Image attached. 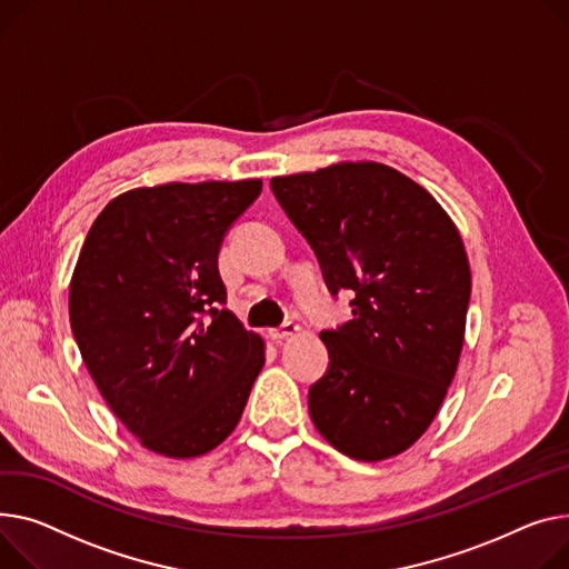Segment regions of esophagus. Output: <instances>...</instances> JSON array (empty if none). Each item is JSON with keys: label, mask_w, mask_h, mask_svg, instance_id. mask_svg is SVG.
<instances>
[{"label": "esophagus", "mask_w": 569, "mask_h": 569, "mask_svg": "<svg viewBox=\"0 0 569 569\" xmlns=\"http://www.w3.org/2000/svg\"><path fill=\"white\" fill-rule=\"evenodd\" d=\"M297 331H299V325H297V322H292V320H286L283 325H279V327L270 329V336H272L274 340H281V338H288V336L297 333Z\"/></svg>", "instance_id": "obj_1"}]
</instances>
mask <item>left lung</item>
<instances>
[{
	"mask_svg": "<svg viewBox=\"0 0 569 569\" xmlns=\"http://www.w3.org/2000/svg\"><path fill=\"white\" fill-rule=\"evenodd\" d=\"M352 320L320 331L325 375L309 389L320 435L377 462L437 416L465 343L471 270L456 223L421 184L377 162H340L270 180Z\"/></svg>",
	"mask_w": 569,
	"mask_h": 569,
	"instance_id": "8db88e82",
	"label": "left lung"
}]
</instances>
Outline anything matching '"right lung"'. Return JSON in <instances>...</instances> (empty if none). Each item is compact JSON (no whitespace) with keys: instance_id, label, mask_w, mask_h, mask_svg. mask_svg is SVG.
Here are the masks:
<instances>
[{"instance_id":"add662e5","label":"right lung","mask_w":569,"mask_h":569,"mask_svg":"<svg viewBox=\"0 0 569 569\" xmlns=\"http://www.w3.org/2000/svg\"><path fill=\"white\" fill-rule=\"evenodd\" d=\"M262 180L139 187L107 203L70 281V327L102 398L150 450L229 437L264 363L226 309L217 256Z\"/></svg>"}]
</instances>
